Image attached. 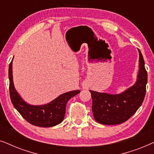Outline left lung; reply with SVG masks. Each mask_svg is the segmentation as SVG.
<instances>
[{"instance_id":"obj_1","label":"left lung","mask_w":154,"mask_h":154,"mask_svg":"<svg viewBox=\"0 0 154 154\" xmlns=\"http://www.w3.org/2000/svg\"><path fill=\"white\" fill-rule=\"evenodd\" d=\"M137 81L132 87L119 94L101 93L90 90L92 110L96 121L104 125H117L128 121L144 101L147 83V71L140 50Z\"/></svg>"}]
</instances>
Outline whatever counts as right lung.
Returning <instances> with one entry per match:
<instances>
[{
	"instance_id": "add662e5",
	"label": "right lung",
	"mask_w": 154,
	"mask_h": 154,
	"mask_svg": "<svg viewBox=\"0 0 154 154\" xmlns=\"http://www.w3.org/2000/svg\"><path fill=\"white\" fill-rule=\"evenodd\" d=\"M12 60L9 65L10 96L14 108L29 123L38 127H52L63 121L68 101L76 95L80 90H74L61 94L49 104L41 106H32L27 104L19 95L14 89L12 81Z\"/></svg>"
}]
</instances>
